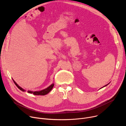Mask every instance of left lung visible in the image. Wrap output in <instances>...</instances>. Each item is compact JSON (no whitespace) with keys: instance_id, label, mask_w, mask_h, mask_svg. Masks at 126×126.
Listing matches in <instances>:
<instances>
[{"instance_id":"left-lung-1","label":"left lung","mask_w":126,"mask_h":126,"mask_svg":"<svg viewBox=\"0 0 126 126\" xmlns=\"http://www.w3.org/2000/svg\"><path fill=\"white\" fill-rule=\"evenodd\" d=\"M110 83H108V84H107V85H105V86H103V87H102V88H103V87H106V86H107V85H108V84H110ZM101 88H100V89H101Z\"/></svg>"}]
</instances>
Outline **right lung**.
Returning <instances> with one entry per match:
<instances>
[{
  "label": "right lung",
  "instance_id": "right-lung-1",
  "mask_svg": "<svg viewBox=\"0 0 126 126\" xmlns=\"http://www.w3.org/2000/svg\"><path fill=\"white\" fill-rule=\"evenodd\" d=\"M14 83H15V84L16 85V86L18 87V88L20 90H21L23 92H25L26 91L25 90H24V89H23L22 88H21V87H20L15 82V81L12 79ZM54 83H52L51 85H50L49 87H48L47 88L43 89V90H42L41 91H29L28 90L27 91V92L28 93H31V94H33L34 95H45L46 94H47L48 93H49L51 90L52 89V88H53L54 87Z\"/></svg>",
  "mask_w": 126,
  "mask_h": 126
}]
</instances>
